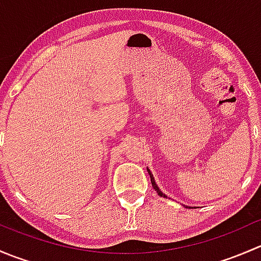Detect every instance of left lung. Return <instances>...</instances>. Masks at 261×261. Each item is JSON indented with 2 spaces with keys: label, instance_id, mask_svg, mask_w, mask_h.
<instances>
[{
  "label": "left lung",
  "instance_id": "left-lung-1",
  "mask_svg": "<svg viewBox=\"0 0 261 261\" xmlns=\"http://www.w3.org/2000/svg\"><path fill=\"white\" fill-rule=\"evenodd\" d=\"M147 172H149V175H150V179H151V184H152V188H154V189H155V191H156V193H158V194H159V196H160V197H164V198H167V196H165V194H164V193H163V192H162V191H160V189H159V187H158V186H156V183H155V179H154V175H152V174H151V172H150V170H149V168H147Z\"/></svg>",
  "mask_w": 261,
  "mask_h": 261
}]
</instances>
